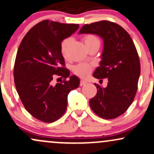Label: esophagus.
<instances>
[{"mask_svg": "<svg viewBox=\"0 0 154 154\" xmlns=\"http://www.w3.org/2000/svg\"><path fill=\"white\" fill-rule=\"evenodd\" d=\"M87 84V82H86V81H85V80H81L80 81V84H79V85L80 86H83V85H86Z\"/></svg>", "mask_w": 154, "mask_h": 154, "instance_id": "34e87169", "label": "esophagus"}]
</instances>
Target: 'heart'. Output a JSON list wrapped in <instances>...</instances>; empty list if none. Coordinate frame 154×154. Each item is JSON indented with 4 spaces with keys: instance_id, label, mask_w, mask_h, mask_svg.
Wrapping results in <instances>:
<instances>
[{
    "instance_id": "1",
    "label": "heart",
    "mask_w": 154,
    "mask_h": 154,
    "mask_svg": "<svg viewBox=\"0 0 154 154\" xmlns=\"http://www.w3.org/2000/svg\"><path fill=\"white\" fill-rule=\"evenodd\" d=\"M83 40H84L85 45L88 43H94V42H99V40H98V39L96 37L92 35H86L84 39H83ZM72 42V38H71L65 39L62 42V44H61V53H62L63 56H66V55L67 51H68V49L70 45H71ZM91 66L90 65L86 64V63H80V64L77 65V66H76L74 68V72H75V75L79 76V77H82V78L87 77L91 74Z\"/></svg>"
}]
</instances>
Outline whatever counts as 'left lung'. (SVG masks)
Here are the masks:
<instances>
[{"instance_id": "obj_1", "label": "left lung", "mask_w": 154, "mask_h": 154, "mask_svg": "<svg viewBox=\"0 0 154 154\" xmlns=\"http://www.w3.org/2000/svg\"><path fill=\"white\" fill-rule=\"evenodd\" d=\"M79 34L97 35L103 41L100 66L93 77L108 78L106 88L95 84L97 93L90 100L95 114L106 119L124 114L131 105L137 89L140 63L131 37L116 23L100 21L85 24Z\"/></svg>"}]
</instances>
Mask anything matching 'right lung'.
Instances as JSON below:
<instances>
[{
    "instance_id": "add662e5",
    "label": "right lung",
    "mask_w": 154,
    "mask_h": 154,
    "mask_svg": "<svg viewBox=\"0 0 154 154\" xmlns=\"http://www.w3.org/2000/svg\"><path fill=\"white\" fill-rule=\"evenodd\" d=\"M78 29L79 24L42 21L29 29L18 48L14 69L17 93L26 110L43 122L63 116L68 94L79 85L78 77L69 76L64 67L61 54V42ZM56 75L64 80L54 85Z\"/></svg>"
}]
</instances>
